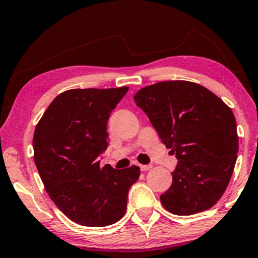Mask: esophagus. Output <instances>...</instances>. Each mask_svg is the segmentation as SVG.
Masks as SVG:
<instances>
[{
	"instance_id": "obj_1",
	"label": "esophagus",
	"mask_w": 258,
	"mask_h": 258,
	"mask_svg": "<svg viewBox=\"0 0 258 258\" xmlns=\"http://www.w3.org/2000/svg\"><path fill=\"white\" fill-rule=\"evenodd\" d=\"M139 167H141V171H148L152 168V165H139Z\"/></svg>"
}]
</instances>
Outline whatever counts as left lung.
<instances>
[{
	"mask_svg": "<svg viewBox=\"0 0 258 258\" xmlns=\"http://www.w3.org/2000/svg\"><path fill=\"white\" fill-rule=\"evenodd\" d=\"M135 102L178 160L172 184L160 195L165 209L179 216L211 209L226 191L238 155L232 109L201 85L180 80L147 86Z\"/></svg>",
	"mask_w": 258,
	"mask_h": 258,
	"instance_id": "left-lung-1",
	"label": "left lung"
}]
</instances>
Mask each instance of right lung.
Wrapping results in <instances>:
<instances>
[{
	"instance_id": "obj_1",
	"label": "right lung",
	"mask_w": 258,
	"mask_h": 258,
	"mask_svg": "<svg viewBox=\"0 0 258 258\" xmlns=\"http://www.w3.org/2000/svg\"><path fill=\"white\" fill-rule=\"evenodd\" d=\"M128 87L75 88L54 98L35 128L34 160L44 188L68 218L87 227L122 218L138 166H100L110 112Z\"/></svg>"
}]
</instances>
